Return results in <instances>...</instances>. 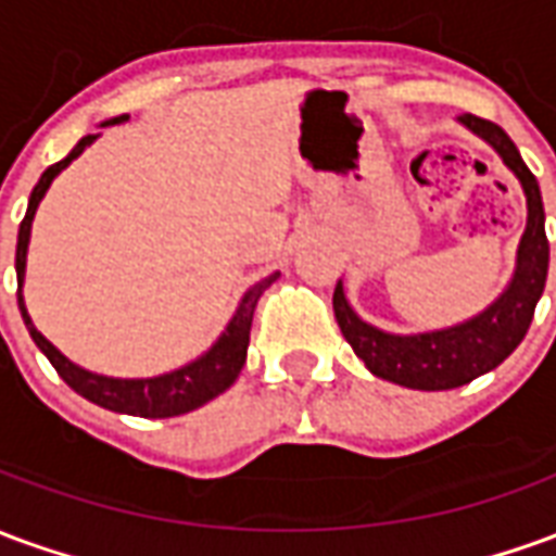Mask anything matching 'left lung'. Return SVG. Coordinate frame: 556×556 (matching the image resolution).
Instances as JSON below:
<instances>
[{
	"label": "left lung",
	"instance_id": "8db88e82",
	"mask_svg": "<svg viewBox=\"0 0 556 556\" xmlns=\"http://www.w3.org/2000/svg\"><path fill=\"white\" fill-rule=\"evenodd\" d=\"M458 122L501 154L525 190L527 226L518 241L515 270L506 289L473 318L429 333H387L381 327L363 321L351 309L342 279L333 291L339 330L349 339L354 354L372 375L408 390H453L497 369L527 337V327L533 321L536 303L548 279L545 207H542L536 175L527 169V163L503 127L470 113L458 115Z\"/></svg>",
	"mask_w": 556,
	"mask_h": 556
}]
</instances>
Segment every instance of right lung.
Here are the masks:
<instances>
[{
	"mask_svg": "<svg viewBox=\"0 0 556 556\" xmlns=\"http://www.w3.org/2000/svg\"><path fill=\"white\" fill-rule=\"evenodd\" d=\"M127 122V115H115L110 122H103L101 127L122 125ZM101 134H89L83 137L74 146V151L67 154L65 160L53 163L50 169L43 172L41 181L35 184V190L29 195V207H26V217L20 223L17 231V258H14V267H17V303L20 315L26 321V330L29 337L35 339V345L47 354V361L53 363V369L62 375L71 390H77L79 396L89 399L94 405H101L106 410H115V414H130V417H148V419H166L178 417V414H187V410L202 408L205 402L217 399L219 393H226L235 378L241 375L243 363H247V345H250V327H253V313L258 298L265 294V289L270 282H277L279 274H270L262 282H255L250 289L243 291L238 309L229 318L226 330L219 333L217 342L202 354L195 357L181 369H172V372L154 375V378H110V375H98L83 369L74 361H67L62 351L55 349L50 339L43 337L38 327L31 325L29 309H26V301H23V279H26V253H29V238H31V219H35V211L41 205V199L50 190V184L62 169L71 166V160H77L86 148L94 142Z\"/></svg>",
	"mask_w": 556,
	"mask_h": 556,
	"instance_id": "add662e5",
	"label": "right lung"
}]
</instances>
